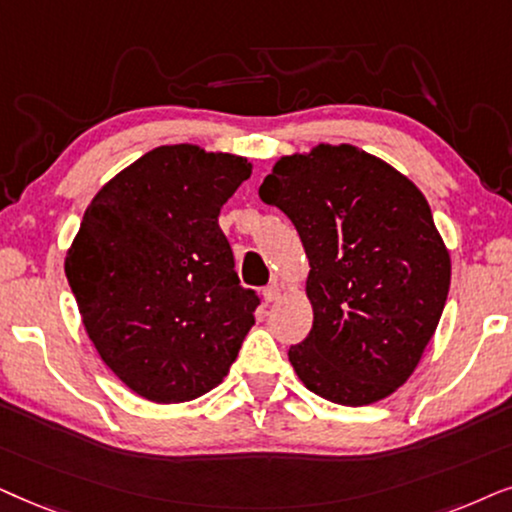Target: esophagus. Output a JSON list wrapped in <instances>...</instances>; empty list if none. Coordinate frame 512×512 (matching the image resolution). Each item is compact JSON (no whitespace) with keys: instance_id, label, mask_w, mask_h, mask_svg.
I'll use <instances>...</instances> for the list:
<instances>
[{"instance_id":"obj_1","label":"esophagus","mask_w":512,"mask_h":512,"mask_svg":"<svg viewBox=\"0 0 512 512\" xmlns=\"http://www.w3.org/2000/svg\"><path fill=\"white\" fill-rule=\"evenodd\" d=\"M278 299H281V285L271 283L269 288H264V302L274 304V302H278Z\"/></svg>"}]
</instances>
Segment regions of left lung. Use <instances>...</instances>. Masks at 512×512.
<instances>
[{
	"mask_svg": "<svg viewBox=\"0 0 512 512\" xmlns=\"http://www.w3.org/2000/svg\"><path fill=\"white\" fill-rule=\"evenodd\" d=\"M260 199L302 238L313 325L288 358L330 403L372 405L417 370L445 309L452 260L410 177L353 145L281 156Z\"/></svg>",
	"mask_w": 512,
	"mask_h": 512,
	"instance_id": "8db88e82",
	"label": "left lung"
}]
</instances>
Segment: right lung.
I'll return each instance as SVG.
<instances>
[{
  "instance_id": "add662e5",
  "label": "right lung",
  "mask_w": 512,
  "mask_h": 512,
  "mask_svg": "<svg viewBox=\"0 0 512 512\" xmlns=\"http://www.w3.org/2000/svg\"><path fill=\"white\" fill-rule=\"evenodd\" d=\"M245 156L161 145L93 196L65 257L86 335L152 403H187L227 377L260 299L238 285L220 210Z\"/></svg>"
}]
</instances>
